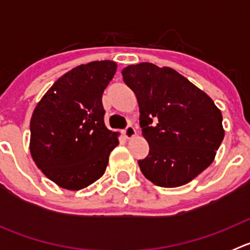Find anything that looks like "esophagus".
<instances>
[{
	"mask_svg": "<svg viewBox=\"0 0 250 250\" xmlns=\"http://www.w3.org/2000/svg\"><path fill=\"white\" fill-rule=\"evenodd\" d=\"M123 135H125L127 139L134 137V135H135V128L133 127V125H127V127H125V129L123 130Z\"/></svg>",
	"mask_w": 250,
	"mask_h": 250,
	"instance_id": "34e87169",
	"label": "esophagus"
}]
</instances>
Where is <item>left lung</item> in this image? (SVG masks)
<instances>
[{"instance_id": "obj_1", "label": "left lung", "mask_w": 250, "mask_h": 250, "mask_svg": "<svg viewBox=\"0 0 250 250\" xmlns=\"http://www.w3.org/2000/svg\"><path fill=\"white\" fill-rule=\"evenodd\" d=\"M123 81L134 92L150 151L139 160L155 185L178 188L210 166L224 139L223 116L200 88L170 67L129 65Z\"/></svg>"}]
</instances>
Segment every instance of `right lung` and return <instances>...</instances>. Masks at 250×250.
<instances>
[{
  "label": "right lung",
  "mask_w": 250,
  "mask_h": 250,
  "mask_svg": "<svg viewBox=\"0 0 250 250\" xmlns=\"http://www.w3.org/2000/svg\"><path fill=\"white\" fill-rule=\"evenodd\" d=\"M117 65H80L44 94L30 122V151L37 167L60 188L81 190L102 178L117 133L104 125L102 97Z\"/></svg>",
  "instance_id": "obj_1"
}]
</instances>
